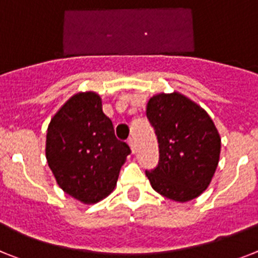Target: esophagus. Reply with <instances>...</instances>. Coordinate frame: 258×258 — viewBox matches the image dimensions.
Masks as SVG:
<instances>
[{"instance_id":"obj_1","label":"esophagus","mask_w":258,"mask_h":258,"mask_svg":"<svg viewBox=\"0 0 258 258\" xmlns=\"http://www.w3.org/2000/svg\"><path fill=\"white\" fill-rule=\"evenodd\" d=\"M128 146H130V148H131V151H133V153L135 152V143H134V140L131 139V138L128 139Z\"/></svg>"}]
</instances>
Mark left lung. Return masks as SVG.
<instances>
[{
	"label": "left lung",
	"mask_w": 258,
	"mask_h": 258,
	"mask_svg": "<svg viewBox=\"0 0 258 258\" xmlns=\"http://www.w3.org/2000/svg\"><path fill=\"white\" fill-rule=\"evenodd\" d=\"M147 118L159 142V164L146 170L153 189L176 202L201 196L219 162L220 136L213 119L177 92L153 96Z\"/></svg>",
	"instance_id": "obj_1"
}]
</instances>
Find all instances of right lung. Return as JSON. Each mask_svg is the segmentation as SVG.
<instances>
[{
    "label": "right lung",
    "instance_id": "add662e5",
    "mask_svg": "<svg viewBox=\"0 0 258 258\" xmlns=\"http://www.w3.org/2000/svg\"><path fill=\"white\" fill-rule=\"evenodd\" d=\"M130 153L128 144L116 139L97 93L75 94L49 122L48 166L60 187L82 203L93 205L109 196Z\"/></svg>",
    "mask_w": 258,
    "mask_h": 258
}]
</instances>
